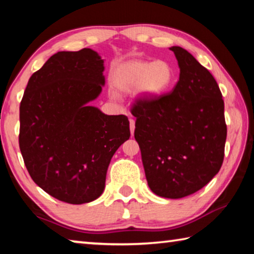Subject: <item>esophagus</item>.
Masks as SVG:
<instances>
[{"label": "esophagus", "instance_id": "1", "mask_svg": "<svg viewBox=\"0 0 254 254\" xmlns=\"http://www.w3.org/2000/svg\"><path fill=\"white\" fill-rule=\"evenodd\" d=\"M135 130V121L133 119H130V131H131V135H133Z\"/></svg>", "mask_w": 254, "mask_h": 254}]
</instances>
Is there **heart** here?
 <instances>
[{"mask_svg":"<svg viewBox=\"0 0 254 254\" xmlns=\"http://www.w3.org/2000/svg\"><path fill=\"white\" fill-rule=\"evenodd\" d=\"M175 79V72L166 60L153 63L131 60L119 68L115 75V87L130 93L137 88L143 97H154L168 91Z\"/></svg>","mask_w":254,"mask_h":254,"instance_id":"heart-1","label":"heart"}]
</instances>
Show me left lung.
Returning <instances> with one entry per match:
<instances>
[{"mask_svg":"<svg viewBox=\"0 0 254 254\" xmlns=\"http://www.w3.org/2000/svg\"><path fill=\"white\" fill-rule=\"evenodd\" d=\"M173 91L136 100L134 137L145 178L154 194L183 198L207 185L220 171L226 141L224 101L213 75L182 47Z\"/></svg>","mask_w":254,"mask_h":254,"instance_id":"left-lung-1","label":"left lung"}]
</instances>
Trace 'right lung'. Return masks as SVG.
Wrapping results in <instances>:
<instances>
[{
	"instance_id": "add662e5",
	"label": "right lung",
	"mask_w": 254,
	"mask_h": 254,
	"mask_svg": "<svg viewBox=\"0 0 254 254\" xmlns=\"http://www.w3.org/2000/svg\"><path fill=\"white\" fill-rule=\"evenodd\" d=\"M96 51H59L28 81L20 104L19 145L38 186L68 204L98 198L111 159L130 137L126 115L88 105L102 92Z\"/></svg>"
}]
</instances>
